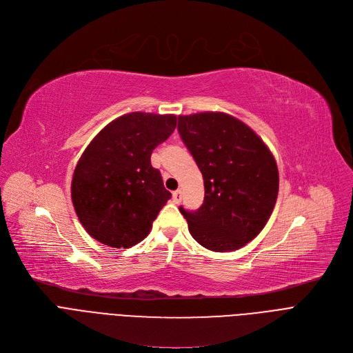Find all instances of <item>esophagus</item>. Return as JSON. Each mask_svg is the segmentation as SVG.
<instances>
[{"instance_id": "esophagus-1", "label": "esophagus", "mask_w": 353, "mask_h": 353, "mask_svg": "<svg viewBox=\"0 0 353 353\" xmlns=\"http://www.w3.org/2000/svg\"><path fill=\"white\" fill-rule=\"evenodd\" d=\"M173 201H174L176 204H179V203L181 201V190H180V189L176 190V192H173Z\"/></svg>"}]
</instances>
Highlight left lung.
<instances>
[{"label": "left lung", "mask_w": 353, "mask_h": 353, "mask_svg": "<svg viewBox=\"0 0 353 353\" xmlns=\"http://www.w3.org/2000/svg\"><path fill=\"white\" fill-rule=\"evenodd\" d=\"M179 133L204 180V203L180 207L193 239L216 252L236 251L270 220L278 197L276 161L248 125L224 112L179 116Z\"/></svg>", "instance_id": "8db88e82"}]
</instances>
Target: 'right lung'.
Listing matches in <instances>:
<instances>
[{
  "label": "right lung",
  "instance_id": "obj_1",
  "mask_svg": "<svg viewBox=\"0 0 353 353\" xmlns=\"http://www.w3.org/2000/svg\"><path fill=\"white\" fill-rule=\"evenodd\" d=\"M176 123V114L132 112L92 139L70 184L75 213L90 237L113 248H130L148 237L172 197L150 156Z\"/></svg>",
  "mask_w": 353,
  "mask_h": 353
}]
</instances>
